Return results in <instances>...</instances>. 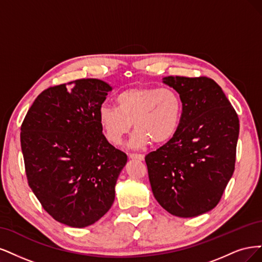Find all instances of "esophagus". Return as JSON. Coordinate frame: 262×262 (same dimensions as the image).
I'll use <instances>...</instances> for the list:
<instances>
[{"label": "esophagus", "mask_w": 262, "mask_h": 262, "mask_svg": "<svg viewBox=\"0 0 262 262\" xmlns=\"http://www.w3.org/2000/svg\"><path fill=\"white\" fill-rule=\"evenodd\" d=\"M128 157L132 160H139V161H143V160H145V156L139 154H129Z\"/></svg>", "instance_id": "obj_1"}]
</instances>
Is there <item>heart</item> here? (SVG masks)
Here are the masks:
<instances>
[{"label": "heart", "instance_id": "obj_1", "mask_svg": "<svg viewBox=\"0 0 262 262\" xmlns=\"http://www.w3.org/2000/svg\"><path fill=\"white\" fill-rule=\"evenodd\" d=\"M183 101L172 88L135 87L122 91L115 98V106L101 105L98 122L105 139L114 146L123 142L134 123L130 146L146 147L152 140L163 143L170 140L180 127Z\"/></svg>", "mask_w": 262, "mask_h": 262}]
</instances>
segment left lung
<instances>
[{"instance_id":"1","label":"left lung","mask_w":262,"mask_h":262,"mask_svg":"<svg viewBox=\"0 0 262 262\" xmlns=\"http://www.w3.org/2000/svg\"><path fill=\"white\" fill-rule=\"evenodd\" d=\"M183 101L180 127L146 156L154 196L168 213L192 217L220 201L235 167L239 121L217 83L208 77L167 76Z\"/></svg>"}]
</instances>
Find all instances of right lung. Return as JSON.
I'll return each instance as SVG.
<instances>
[{"instance_id":"obj_1","label":"right lung","mask_w":262,"mask_h":262,"mask_svg":"<svg viewBox=\"0 0 262 262\" xmlns=\"http://www.w3.org/2000/svg\"><path fill=\"white\" fill-rule=\"evenodd\" d=\"M112 87L78 79L42 91L20 127L28 184L57 222L86 227L100 220L115 198L127 156L110 143L98 112Z\"/></svg>"}]
</instances>
